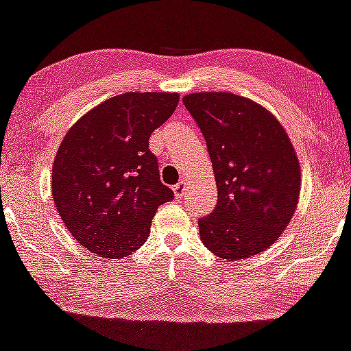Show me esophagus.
Here are the masks:
<instances>
[{"label": "esophagus", "instance_id": "1", "mask_svg": "<svg viewBox=\"0 0 351 351\" xmlns=\"http://www.w3.org/2000/svg\"><path fill=\"white\" fill-rule=\"evenodd\" d=\"M186 186H188V183L183 180V181H180V183L176 184L175 188H173V189H175L176 197H183L184 196V193H186Z\"/></svg>", "mask_w": 351, "mask_h": 351}]
</instances>
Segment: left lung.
I'll list each match as a JSON object with an SVG mask.
<instances>
[{"mask_svg": "<svg viewBox=\"0 0 351 351\" xmlns=\"http://www.w3.org/2000/svg\"><path fill=\"white\" fill-rule=\"evenodd\" d=\"M183 103L204 135L217 204L197 221L202 243L219 258L258 255L276 242L296 210L301 170L280 121L234 93H193Z\"/></svg>", "mask_w": 351, "mask_h": 351, "instance_id": "8db88e82", "label": "left lung"}]
</instances>
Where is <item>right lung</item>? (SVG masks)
<instances>
[{
    "instance_id": "1",
    "label": "right lung",
    "mask_w": 351,
    "mask_h": 351,
    "mask_svg": "<svg viewBox=\"0 0 351 351\" xmlns=\"http://www.w3.org/2000/svg\"><path fill=\"white\" fill-rule=\"evenodd\" d=\"M178 101V93L117 95L63 137L52 167V197L84 250L116 260L145 243L158 206L175 196L160 181L149 138Z\"/></svg>"
}]
</instances>
